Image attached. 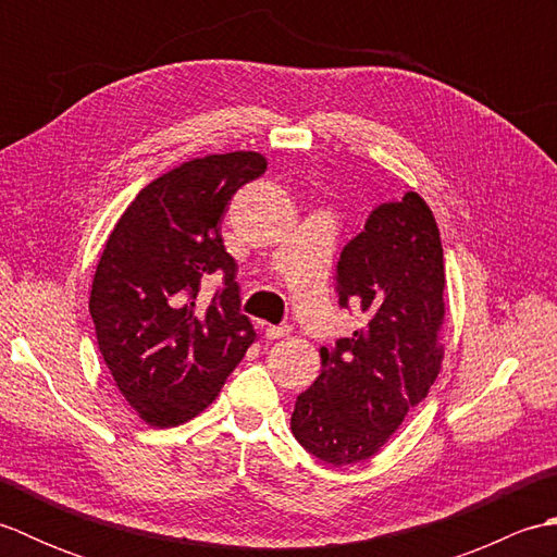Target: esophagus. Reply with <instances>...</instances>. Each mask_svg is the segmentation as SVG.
Here are the masks:
<instances>
[{
  "label": "esophagus",
  "instance_id": "esophagus-1",
  "mask_svg": "<svg viewBox=\"0 0 557 557\" xmlns=\"http://www.w3.org/2000/svg\"><path fill=\"white\" fill-rule=\"evenodd\" d=\"M289 333H292L289 325H268V327H265V335H268L270 339H282V337H287Z\"/></svg>",
  "mask_w": 557,
  "mask_h": 557
}]
</instances>
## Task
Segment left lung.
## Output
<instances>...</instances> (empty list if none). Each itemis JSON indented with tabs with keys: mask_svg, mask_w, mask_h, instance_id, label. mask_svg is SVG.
Segmentation results:
<instances>
[{
	"mask_svg": "<svg viewBox=\"0 0 557 557\" xmlns=\"http://www.w3.org/2000/svg\"><path fill=\"white\" fill-rule=\"evenodd\" d=\"M335 280L363 327L321 347V375L289 423L304 449L345 467L373 457L443 369L445 260L429 203L407 191L377 206L342 248Z\"/></svg>",
	"mask_w": 557,
	"mask_h": 557,
	"instance_id": "left-lung-1",
	"label": "left lung"
}]
</instances>
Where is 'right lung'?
I'll return each instance as SVG.
<instances>
[{
	"instance_id": "obj_1",
	"label": "right lung",
	"mask_w": 557,
	"mask_h": 557,
	"mask_svg": "<svg viewBox=\"0 0 557 557\" xmlns=\"http://www.w3.org/2000/svg\"><path fill=\"white\" fill-rule=\"evenodd\" d=\"M265 170V156L253 150L188 160L140 188L104 244L88 301L98 347L124 399L152 429L206 411L258 339L239 313L220 218ZM210 276L221 292L200 307L195 297Z\"/></svg>"
}]
</instances>
